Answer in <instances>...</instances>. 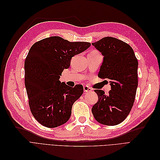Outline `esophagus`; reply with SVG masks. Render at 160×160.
<instances>
[{"label": "esophagus", "mask_w": 160, "mask_h": 160, "mask_svg": "<svg viewBox=\"0 0 160 160\" xmlns=\"http://www.w3.org/2000/svg\"><path fill=\"white\" fill-rule=\"evenodd\" d=\"M83 90H84V92H85V93H88V92H91L92 91V89L89 88L88 86H85L83 88Z\"/></svg>", "instance_id": "obj_1"}]
</instances>
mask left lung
I'll return each mask as SVG.
<instances>
[{
  "instance_id": "1",
  "label": "left lung",
  "mask_w": 160,
  "mask_h": 160,
  "mask_svg": "<svg viewBox=\"0 0 160 160\" xmlns=\"http://www.w3.org/2000/svg\"><path fill=\"white\" fill-rule=\"evenodd\" d=\"M104 57L98 76L109 79L111 90H95L98 101L92 108L94 118L99 123L116 125L130 113L138 85V62L133 49L126 42L107 37L92 42Z\"/></svg>"
}]
</instances>
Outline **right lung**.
<instances>
[{"label":"right lung","mask_w":160,"mask_h":160,"mask_svg":"<svg viewBox=\"0 0 160 160\" xmlns=\"http://www.w3.org/2000/svg\"><path fill=\"white\" fill-rule=\"evenodd\" d=\"M88 42H69L51 37L35 42L25 61V83L34 118L43 126L53 128L65 123L72 106L83 93L81 85L71 88L59 81L72 57L88 49Z\"/></svg>","instance_id":"right-lung-1"}]
</instances>
